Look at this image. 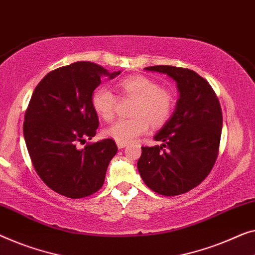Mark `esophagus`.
I'll return each instance as SVG.
<instances>
[{
  "instance_id": "34e87169",
  "label": "esophagus",
  "mask_w": 255,
  "mask_h": 255,
  "mask_svg": "<svg viewBox=\"0 0 255 255\" xmlns=\"http://www.w3.org/2000/svg\"><path fill=\"white\" fill-rule=\"evenodd\" d=\"M128 143H125V142H117V147H119L120 149H122V148H124L125 146H127Z\"/></svg>"
}]
</instances>
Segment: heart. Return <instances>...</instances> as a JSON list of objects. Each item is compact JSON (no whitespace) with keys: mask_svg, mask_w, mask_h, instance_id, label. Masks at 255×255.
I'll use <instances>...</instances> for the list:
<instances>
[{"mask_svg":"<svg viewBox=\"0 0 255 255\" xmlns=\"http://www.w3.org/2000/svg\"><path fill=\"white\" fill-rule=\"evenodd\" d=\"M122 97L135 99L132 119L119 120L103 131V134L117 142H131L147 133L150 122L161 125L170 119L175 108V98L170 91L161 88L158 83L145 76H132L122 79L117 85ZM92 107L103 121L115 116L117 97L110 88L100 86L91 98Z\"/></svg>","mask_w":255,"mask_h":255,"instance_id":"1","label":"heart"}]
</instances>
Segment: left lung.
Wrapping results in <instances>:
<instances>
[{"instance_id":"left-lung-1","label":"left lung","mask_w":255,"mask_h":255,"mask_svg":"<svg viewBox=\"0 0 255 255\" xmlns=\"http://www.w3.org/2000/svg\"><path fill=\"white\" fill-rule=\"evenodd\" d=\"M177 83L179 99L173 115L158 133L161 146L141 147L140 176L150 190L165 197L186 193L209 175L219 155L222 109L215 92L193 70L155 65Z\"/></svg>"}]
</instances>
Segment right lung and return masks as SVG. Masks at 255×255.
<instances>
[{"label":"right lung","instance_id":"1","mask_svg":"<svg viewBox=\"0 0 255 255\" xmlns=\"http://www.w3.org/2000/svg\"><path fill=\"white\" fill-rule=\"evenodd\" d=\"M121 71L92 62H75L43 77L25 113L23 132L36 173L48 187L79 199L102 187L109 162L117 153L113 139L85 143L97 133L99 119L91 98L103 77Z\"/></svg>","mask_w":255,"mask_h":255}]
</instances>
